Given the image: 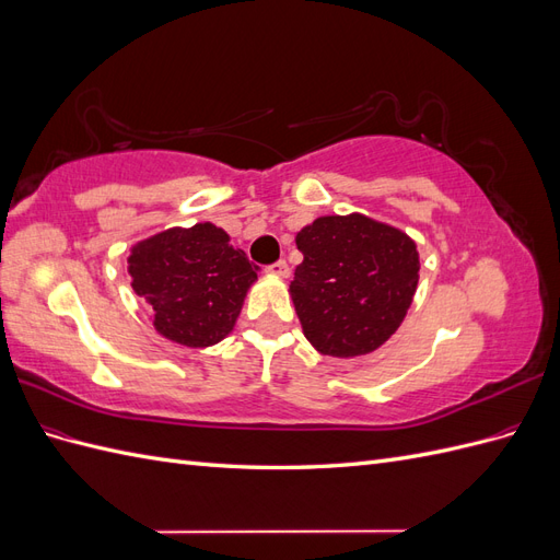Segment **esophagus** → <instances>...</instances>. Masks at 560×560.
Returning a JSON list of instances; mask_svg holds the SVG:
<instances>
[{
    "label": "esophagus",
    "mask_w": 560,
    "mask_h": 560,
    "mask_svg": "<svg viewBox=\"0 0 560 560\" xmlns=\"http://www.w3.org/2000/svg\"><path fill=\"white\" fill-rule=\"evenodd\" d=\"M266 270H268L270 276H276V278H290V266H287V261L270 264Z\"/></svg>",
    "instance_id": "34e87169"
}]
</instances>
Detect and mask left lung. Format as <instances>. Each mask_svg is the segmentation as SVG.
<instances>
[{
  "mask_svg": "<svg viewBox=\"0 0 560 560\" xmlns=\"http://www.w3.org/2000/svg\"><path fill=\"white\" fill-rule=\"evenodd\" d=\"M290 296L303 336L329 358L378 350L411 308L420 257L401 229L362 212L325 214L296 233Z\"/></svg>",
  "mask_w": 560,
  "mask_h": 560,
  "instance_id": "left-lung-1",
  "label": "left lung"
}]
</instances>
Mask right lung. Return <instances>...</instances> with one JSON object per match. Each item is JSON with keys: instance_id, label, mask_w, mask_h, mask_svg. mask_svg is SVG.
<instances>
[{"instance_id": "1", "label": "right lung", "mask_w": 560, "mask_h": 560, "mask_svg": "<svg viewBox=\"0 0 560 560\" xmlns=\"http://www.w3.org/2000/svg\"><path fill=\"white\" fill-rule=\"evenodd\" d=\"M257 273L247 254L212 222L165 229L128 254L130 287L151 308V325L184 348L224 341Z\"/></svg>"}]
</instances>
